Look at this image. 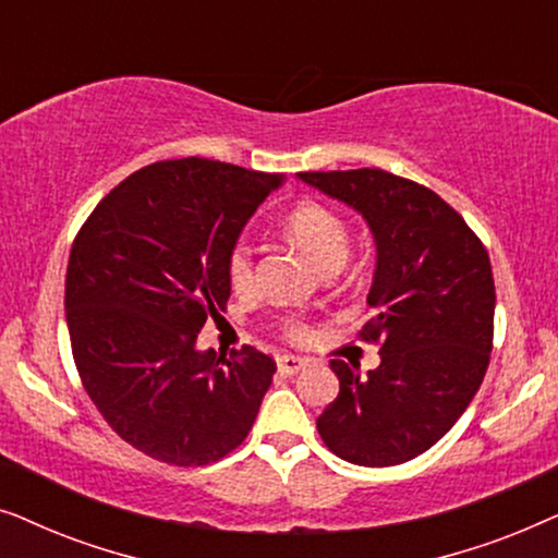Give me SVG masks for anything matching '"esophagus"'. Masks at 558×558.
<instances>
[{
  "label": "esophagus",
  "instance_id": "esophagus-1",
  "mask_svg": "<svg viewBox=\"0 0 558 558\" xmlns=\"http://www.w3.org/2000/svg\"><path fill=\"white\" fill-rule=\"evenodd\" d=\"M277 365L284 376H294V373H300L304 365H307V361H304V357H296V355H281V357H277Z\"/></svg>",
  "mask_w": 558,
  "mask_h": 558
}]
</instances>
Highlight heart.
<instances>
[{"instance_id":"b5f03b06","label":"heart","mask_w":558,"mask_h":558,"mask_svg":"<svg viewBox=\"0 0 558 558\" xmlns=\"http://www.w3.org/2000/svg\"><path fill=\"white\" fill-rule=\"evenodd\" d=\"M284 231L319 271L340 269L350 254L348 223L323 203L304 201L294 205L284 218ZM228 277H231L235 289L248 287L251 277H254V248L246 241L235 243L231 256H228ZM287 335L292 340H307L310 327L289 323Z\"/></svg>"}]
</instances>
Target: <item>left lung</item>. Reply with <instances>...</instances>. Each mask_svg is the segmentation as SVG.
<instances>
[{
  "label": "left lung",
  "mask_w": 558,
  "mask_h": 558,
  "mask_svg": "<svg viewBox=\"0 0 558 558\" xmlns=\"http://www.w3.org/2000/svg\"><path fill=\"white\" fill-rule=\"evenodd\" d=\"M300 180L357 210L376 243L361 338L380 365L340 357V393L317 418L330 452L363 468H391L437 445L470 407L493 350L490 256L464 218L418 182L365 167L300 172Z\"/></svg>",
  "instance_id": "1"
}]
</instances>
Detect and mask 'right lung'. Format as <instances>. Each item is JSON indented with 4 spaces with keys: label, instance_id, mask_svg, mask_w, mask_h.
I'll use <instances>...</instances> for the list:
<instances>
[{
    "label": "right lung",
    "instance_id": "obj_1",
    "mask_svg": "<svg viewBox=\"0 0 558 558\" xmlns=\"http://www.w3.org/2000/svg\"><path fill=\"white\" fill-rule=\"evenodd\" d=\"M281 174L216 159L142 167L75 235L65 319L83 388L140 452L201 468L233 452L256 422L277 363L243 345L197 350L231 296L228 256Z\"/></svg>",
    "mask_w": 558,
    "mask_h": 558
}]
</instances>
